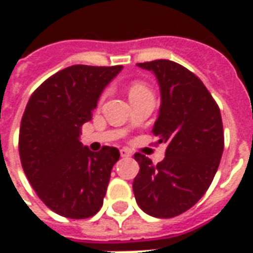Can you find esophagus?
I'll return each mask as SVG.
<instances>
[{"mask_svg":"<svg viewBox=\"0 0 253 253\" xmlns=\"http://www.w3.org/2000/svg\"><path fill=\"white\" fill-rule=\"evenodd\" d=\"M121 156L122 157H131L132 153L131 150H128V149H121Z\"/></svg>","mask_w":253,"mask_h":253,"instance_id":"1","label":"esophagus"}]
</instances>
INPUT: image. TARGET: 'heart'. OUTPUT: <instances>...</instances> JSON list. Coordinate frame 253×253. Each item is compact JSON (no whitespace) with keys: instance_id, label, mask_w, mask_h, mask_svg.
<instances>
[{"instance_id":"obj_1","label":"heart","mask_w":253,"mask_h":253,"mask_svg":"<svg viewBox=\"0 0 253 253\" xmlns=\"http://www.w3.org/2000/svg\"><path fill=\"white\" fill-rule=\"evenodd\" d=\"M146 92H150V89L146 84L143 81H132L130 84V88H128V93H130V97L131 96H137V94L146 93Z\"/></svg>"}]
</instances>
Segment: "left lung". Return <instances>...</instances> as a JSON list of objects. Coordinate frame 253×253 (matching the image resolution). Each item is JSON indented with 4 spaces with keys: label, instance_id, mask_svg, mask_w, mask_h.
I'll use <instances>...</instances> for the list:
<instances>
[{
    "label": "left lung",
    "instance_id": "8db88e82",
    "mask_svg": "<svg viewBox=\"0 0 253 253\" xmlns=\"http://www.w3.org/2000/svg\"><path fill=\"white\" fill-rule=\"evenodd\" d=\"M138 66L159 81L161 107L152 132L167 150L156 165L145 154H134L139 172L132 191L146 214L173 218L194 206L211 184L223 152L222 118L201 78L184 66L168 59Z\"/></svg>",
    "mask_w": 253,
    "mask_h": 253
}]
</instances>
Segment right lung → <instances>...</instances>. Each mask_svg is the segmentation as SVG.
Masks as SVG:
<instances>
[{"mask_svg": "<svg viewBox=\"0 0 253 253\" xmlns=\"http://www.w3.org/2000/svg\"><path fill=\"white\" fill-rule=\"evenodd\" d=\"M122 67L73 65L47 78L27 103L20 125V161L36 195L62 217L85 219L103 206L121 153L112 146L90 152L80 142V132Z\"/></svg>", "mask_w": 253, "mask_h": 253, "instance_id": "add662e5", "label": "right lung"}]
</instances>
